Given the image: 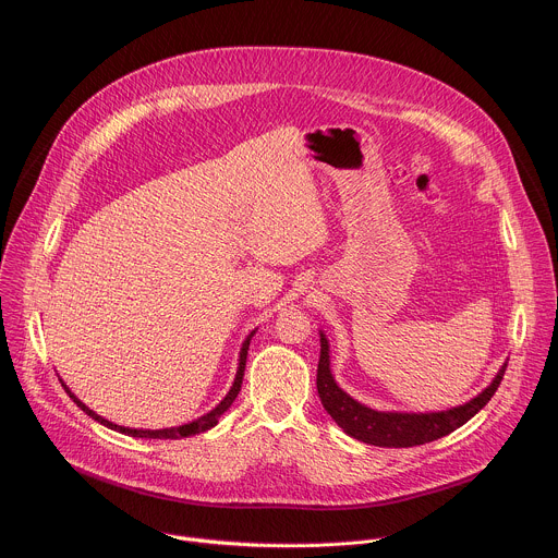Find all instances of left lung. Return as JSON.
Returning <instances> with one entry per match:
<instances>
[{"instance_id":"left-lung-1","label":"left lung","mask_w":558,"mask_h":558,"mask_svg":"<svg viewBox=\"0 0 558 558\" xmlns=\"http://www.w3.org/2000/svg\"><path fill=\"white\" fill-rule=\"evenodd\" d=\"M508 362L499 368L495 379L488 388L480 395L472 397L470 402L454 407L450 411L439 413H384L373 411L360 402H355L351 395H347L331 375V360H329V340L320 333V362H317V395H320L325 411L333 417V422L353 439H360L371 446L381 448H411L435 441L439 437L450 435L459 426H463L470 417L480 413L490 397L497 392Z\"/></svg>"}]
</instances>
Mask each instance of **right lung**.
I'll return each mask as SVG.
<instances>
[{
  "mask_svg": "<svg viewBox=\"0 0 558 558\" xmlns=\"http://www.w3.org/2000/svg\"><path fill=\"white\" fill-rule=\"evenodd\" d=\"M254 333L256 331H252L250 336H247V340L243 342V349H241V360H238V371H235V379H233V384H231V388H229V392L222 397V402L216 407V409H211L207 415H203V417H198V420H194V422H190V424H183V426H177V428H163V430H141V428H125V426H117V424H112V422H108V420H104L101 415H97L95 411H90L82 400H78V397L74 395V392H70V388L61 381V386L65 388V392L70 395V400L82 409L86 415H90L95 422H99V424H104V426H108V428H112V430H119V433H123V435H130V437H145V439H181V437H192V435H198V433H205V430H209V428H214L216 424H218V417L233 404V400L238 397V390H241V386H243V375H245V364H247V351H250V340L254 338Z\"/></svg>",
  "mask_w": 558,
  "mask_h": 558,
  "instance_id": "add662e5",
  "label": "right lung"
}]
</instances>
